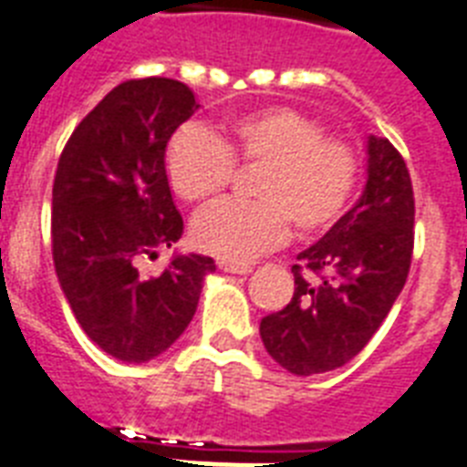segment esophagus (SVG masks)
<instances>
[{"label": "esophagus", "mask_w": 467, "mask_h": 467, "mask_svg": "<svg viewBox=\"0 0 467 467\" xmlns=\"http://www.w3.org/2000/svg\"><path fill=\"white\" fill-rule=\"evenodd\" d=\"M219 270L231 272V275H248L253 270L251 263H236V260H219Z\"/></svg>", "instance_id": "esophagus-1"}]
</instances>
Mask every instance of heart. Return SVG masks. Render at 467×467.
Returning <instances> with one entry per match:
<instances>
[{
  "instance_id": "obj_1",
  "label": "heart",
  "mask_w": 467,
  "mask_h": 467,
  "mask_svg": "<svg viewBox=\"0 0 467 467\" xmlns=\"http://www.w3.org/2000/svg\"><path fill=\"white\" fill-rule=\"evenodd\" d=\"M238 166H260L255 200H219L192 219L197 248L223 260H251L285 241L289 222L301 236L333 226L357 185L354 149L323 132L316 118L270 106L231 118L219 134L190 122L171 137L163 166L178 197L202 202L222 192Z\"/></svg>"
}]
</instances>
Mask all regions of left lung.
Instances as JSON below:
<instances>
[{
    "instance_id": "8db88e82",
    "label": "left lung",
    "mask_w": 467,
    "mask_h": 467,
    "mask_svg": "<svg viewBox=\"0 0 467 467\" xmlns=\"http://www.w3.org/2000/svg\"><path fill=\"white\" fill-rule=\"evenodd\" d=\"M415 245V195L400 151L367 141V185L318 244L298 253L294 296L260 320L265 349L296 376L342 367L367 347L402 292Z\"/></svg>"
}]
</instances>
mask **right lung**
Returning <instances> with one entry per match:
<instances>
[{"label":"right lung","instance_id":"1","mask_svg":"<svg viewBox=\"0 0 467 467\" xmlns=\"http://www.w3.org/2000/svg\"><path fill=\"white\" fill-rule=\"evenodd\" d=\"M197 108L182 81H122L77 125L52 182L59 286L91 342L130 364L154 359L181 337L216 270L195 253L175 255L159 277H141L137 267L182 236L163 156Z\"/></svg>","mask_w":467,"mask_h":467}]
</instances>
